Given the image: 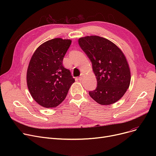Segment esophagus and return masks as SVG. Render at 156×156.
<instances>
[{
  "label": "esophagus",
  "instance_id": "1",
  "mask_svg": "<svg viewBox=\"0 0 156 156\" xmlns=\"http://www.w3.org/2000/svg\"><path fill=\"white\" fill-rule=\"evenodd\" d=\"M83 75H84L83 74H81V75H80V76L78 78V80H80V81H81V80H82V79H83V76H84Z\"/></svg>",
  "mask_w": 156,
  "mask_h": 156
}]
</instances>
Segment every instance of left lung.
<instances>
[{"mask_svg": "<svg viewBox=\"0 0 156 156\" xmlns=\"http://www.w3.org/2000/svg\"><path fill=\"white\" fill-rule=\"evenodd\" d=\"M81 48L92 64L97 87L89 95L97 103L110 105L124 95L130 83L128 62L120 48L110 40L99 36L78 40Z\"/></svg>", "mask_w": 156, "mask_h": 156, "instance_id": "1", "label": "left lung"}]
</instances>
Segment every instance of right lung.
I'll return each mask as SVG.
<instances>
[{
	"label": "right lung",
	"instance_id": "right-lung-1",
	"mask_svg": "<svg viewBox=\"0 0 156 156\" xmlns=\"http://www.w3.org/2000/svg\"><path fill=\"white\" fill-rule=\"evenodd\" d=\"M71 40L54 38L40 45L30 59L27 85L34 99L44 108L59 105L75 82L69 69L62 65Z\"/></svg>",
	"mask_w": 156,
	"mask_h": 156
}]
</instances>
